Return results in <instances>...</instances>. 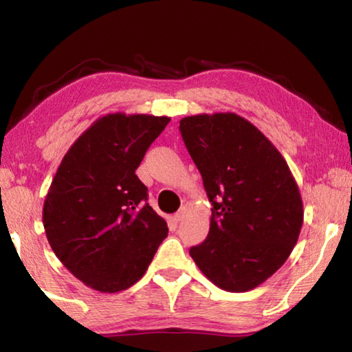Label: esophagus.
<instances>
[{
    "label": "esophagus",
    "mask_w": 352,
    "mask_h": 352,
    "mask_svg": "<svg viewBox=\"0 0 352 352\" xmlns=\"http://www.w3.org/2000/svg\"><path fill=\"white\" fill-rule=\"evenodd\" d=\"M184 216H186V208H182L180 211L174 214V220H175V222H182Z\"/></svg>",
    "instance_id": "obj_1"
}]
</instances>
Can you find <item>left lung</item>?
Instances as JSON below:
<instances>
[{"label": "left lung", "instance_id": "left-lung-1", "mask_svg": "<svg viewBox=\"0 0 352 352\" xmlns=\"http://www.w3.org/2000/svg\"><path fill=\"white\" fill-rule=\"evenodd\" d=\"M180 132L211 201L210 233L189 250L226 292H248L281 267L300 236L302 200L273 142L236 113L186 116Z\"/></svg>", "mask_w": 352, "mask_h": 352}]
</instances>
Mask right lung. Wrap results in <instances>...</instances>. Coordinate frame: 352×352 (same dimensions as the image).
<instances>
[{"mask_svg": "<svg viewBox=\"0 0 352 352\" xmlns=\"http://www.w3.org/2000/svg\"><path fill=\"white\" fill-rule=\"evenodd\" d=\"M169 121L109 113L73 142L52 178L43 205L47 242L88 287L116 294L138 283L168 236L135 170Z\"/></svg>", "mask_w": 352, "mask_h": 352, "instance_id": "1", "label": "right lung"}]
</instances>
